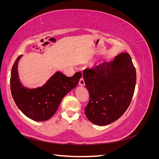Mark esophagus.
I'll return each mask as SVG.
<instances>
[{
  "instance_id": "34e87169",
  "label": "esophagus",
  "mask_w": 159,
  "mask_h": 159,
  "mask_svg": "<svg viewBox=\"0 0 159 159\" xmlns=\"http://www.w3.org/2000/svg\"><path fill=\"white\" fill-rule=\"evenodd\" d=\"M79 85L81 86H84L85 85V82H84V80L83 78H81L80 81H79Z\"/></svg>"
}]
</instances>
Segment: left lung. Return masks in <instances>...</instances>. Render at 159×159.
I'll return each instance as SVG.
<instances>
[{
    "instance_id": "8db88e82",
    "label": "left lung",
    "mask_w": 159,
    "mask_h": 159,
    "mask_svg": "<svg viewBox=\"0 0 159 159\" xmlns=\"http://www.w3.org/2000/svg\"><path fill=\"white\" fill-rule=\"evenodd\" d=\"M83 78L89 94L85 114L93 124L107 125L125 112L136 84V70L128 53L109 62L84 70Z\"/></svg>"
}]
</instances>
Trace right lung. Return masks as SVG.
I'll list each match as a JSON object with an SVG mask.
<instances>
[{"label": "right lung", "mask_w": 159, "mask_h": 159, "mask_svg": "<svg viewBox=\"0 0 159 159\" xmlns=\"http://www.w3.org/2000/svg\"><path fill=\"white\" fill-rule=\"evenodd\" d=\"M19 56L12 68L11 90L14 102L26 117L36 121L48 120L54 115L64 96L75 88L81 78L80 72L67 77L57 71L40 87L29 88L20 81L18 74Z\"/></svg>", "instance_id": "1"}]
</instances>
